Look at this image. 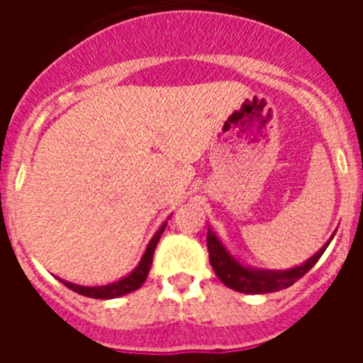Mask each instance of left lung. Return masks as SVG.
Listing matches in <instances>:
<instances>
[{"instance_id":"8db88e82","label":"left lung","mask_w":363,"mask_h":363,"mask_svg":"<svg viewBox=\"0 0 363 363\" xmlns=\"http://www.w3.org/2000/svg\"><path fill=\"white\" fill-rule=\"evenodd\" d=\"M335 236V234H333ZM331 236V240H333ZM331 240L320 249L314 256H311L306 264L298 265V267L287 269V271H262V269L245 267L227 251L223 243L220 242L213 230H207V249H209V259L213 265L216 277L220 278L229 289L238 291L245 294H267L277 293V291L287 289L294 281L300 280L306 272H309L318 262L320 256L331 243Z\"/></svg>"}]
</instances>
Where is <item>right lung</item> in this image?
Segmentation results:
<instances>
[{
    "mask_svg": "<svg viewBox=\"0 0 363 363\" xmlns=\"http://www.w3.org/2000/svg\"><path fill=\"white\" fill-rule=\"evenodd\" d=\"M167 223H163L162 227L158 229V233L154 234L152 240L147 245L145 252H143L142 259H140V264L138 267L130 272L129 277L121 278V280L114 281V284H107V285H98V287H83V285H76V284H69V281L62 280L63 285H67L69 289H72L74 293L82 294V296L86 298H98V300H111V298H118L123 296V294H129L133 291L140 289L143 285V281L147 280V274L150 271V265H152V256H154V249L158 245L160 236L165 230Z\"/></svg>",
    "mask_w": 363,
    "mask_h": 363,
    "instance_id": "add662e5",
    "label": "right lung"
}]
</instances>
